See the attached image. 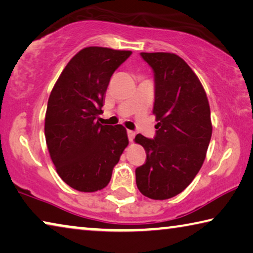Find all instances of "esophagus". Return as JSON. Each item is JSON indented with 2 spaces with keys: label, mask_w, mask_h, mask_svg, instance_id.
I'll return each instance as SVG.
<instances>
[{
  "label": "esophagus",
  "mask_w": 253,
  "mask_h": 253,
  "mask_svg": "<svg viewBox=\"0 0 253 253\" xmlns=\"http://www.w3.org/2000/svg\"><path fill=\"white\" fill-rule=\"evenodd\" d=\"M127 135H128V139H129V142H133V139L135 137V131L133 130H127Z\"/></svg>",
  "instance_id": "34e87169"
}]
</instances>
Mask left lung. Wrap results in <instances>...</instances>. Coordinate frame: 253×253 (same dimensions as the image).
Wrapping results in <instances>:
<instances>
[{
    "instance_id": "1",
    "label": "left lung",
    "mask_w": 253,
    "mask_h": 253,
    "mask_svg": "<svg viewBox=\"0 0 253 253\" xmlns=\"http://www.w3.org/2000/svg\"><path fill=\"white\" fill-rule=\"evenodd\" d=\"M154 71V139L137 134L135 143L146 152L136 169V184L151 199L177 196L189 186L206 158L211 131L205 89L190 66L173 53H141Z\"/></svg>"
}]
</instances>
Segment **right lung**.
I'll list each match as a JSON object with an SVG mask.
<instances>
[{
  "mask_svg": "<svg viewBox=\"0 0 253 253\" xmlns=\"http://www.w3.org/2000/svg\"><path fill=\"white\" fill-rule=\"evenodd\" d=\"M130 54L107 47L83 48L50 92L45 116L47 148L59 177L78 191L107 187L129 143L123 125H101L97 118L111 75Z\"/></svg>",
  "mask_w": 253,
  "mask_h": 253,
  "instance_id": "obj_1",
  "label": "right lung"
}]
</instances>
